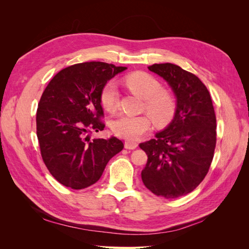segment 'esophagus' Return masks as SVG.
<instances>
[{
  "mask_svg": "<svg viewBox=\"0 0 249 249\" xmlns=\"http://www.w3.org/2000/svg\"><path fill=\"white\" fill-rule=\"evenodd\" d=\"M138 146V143L133 142V141H125L124 142V147L127 149H135Z\"/></svg>",
  "mask_w": 249,
  "mask_h": 249,
  "instance_id": "34e87169",
  "label": "esophagus"
}]
</instances>
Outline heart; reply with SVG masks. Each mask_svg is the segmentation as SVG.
Returning <instances> with one entry per match:
<instances>
[{
    "mask_svg": "<svg viewBox=\"0 0 249 249\" xmlns=\"http://www.w3.org/2000/svg\"><path fill=\"white\" fill-rule=\"evenodd\" d=\"M124 81L134 92L144 97V109L147 110L156 124L166 125L171 122L176 112L175 99L166 90H163L162 84L154 76L144 71H136L127 74ZM118 96L116 82L113 80L107 82L100 96L103 107L109 112H114L118 105ZM150 117L146 114H123L112 123V131L120 138L136 140L150 130Z\"/></svg>",
    "mask_w": 249,
    "mask_h": 249,
    "instance_id": "heart-1",
    "label": "heart"
}]
</instances>
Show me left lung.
<instances>
[{
  "label": "left lung",
  "mask_w": 249,
  "mask_h": 249,
  "mask_svg": "<svg viewBox=\"0 0 249 249\" xmlns=\"http://www.w3.org/2000/svg\"><path fill=\"white\" fill-rule=\"evenodd\" d=\"M177 97L175 117L155 139L140 143L147 155L141 172L143 184L157 196L167 199L192 192L205 178L216 146V116L205 84L179 66L153 64Z\"/></svg>",
  "instance_id": "left-lung-1"
}]
</instances>
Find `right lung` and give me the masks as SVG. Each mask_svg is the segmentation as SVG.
Segmentation results:
<instances>
[{"label": "right lung", "mask_w": 249, "mask_h": 249, "mask_svg": "<svg viewBox=\"0 0 249 249\" xmlns=\"http://www.w3.org/2000/svg\"><path fill=\"white\" fill-rule=\"evenodd\" d=\"M126 67L105 62L78 63L60 71L41 95L36 133L42 160L60 184L84 189L102 177L112 157L124 148L116 137L90 140L103 131L101 91Z\"/></svg>", "instance_id": "1"}]
</instances>
